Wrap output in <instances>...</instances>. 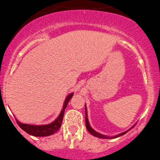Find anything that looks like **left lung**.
I'll list each match as a JSON object with an SVG mask.
<instances>
[{
	"label": "left lung",
	"instance_id": "1",
	"mask_svg": "<svg viewBox=\"0 0 160 160\" xmlns=\"http://www.w3.org/2000/svg\"><path fill=\"white\" fill-rule=\"evenodd\" d=\"M85 121H86V127H87V129H88V132H90V134H91L92 135H93V136H96V137H98V138H118V137H120V136H122V135H125V133H127V132H128V131L129 130H128V131H126V132H122V133H121V134H119V135H115V136H113V137H109V136H106V135H101V134H100V133H98V132H97L96 131H94L93 129V128H91V127H90V124H89V122H88V111H87V108L85 107ZM134 127V126H133ZM133 127H132V128H133Z\"/></svg>",
	"mask_w": 160,
	"mask_h": 160
}]
</instances>
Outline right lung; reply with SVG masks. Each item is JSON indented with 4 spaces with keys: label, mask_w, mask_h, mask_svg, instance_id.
<instances>
[{
    "label": "right lung",
    "mask_w": 160,
    "mask_h": 160,
    "mask_svg": "<svg viewBox=\"0 0 160 160\" xmlns=\"http://www.w3.org/2000/svg\"><path fill=\"white\" fill-rule=\"evenodd\" d=\"M73 93H71L66 98L65 101H64L63 107H62V110L61 111L60 114H59V117L56 119L53 122L49 124V125H28V124H23L19 122L16 119L18 125H19L22 130L25 131L28 134L31 135L36 137H42V136H49V135H53L56 133L62 125V118H63L64 111H65L66 108H67V104H68L70 100L72 98Z\"/></svg>",
    "instance_id": "add662e5"
}]
</instances>
